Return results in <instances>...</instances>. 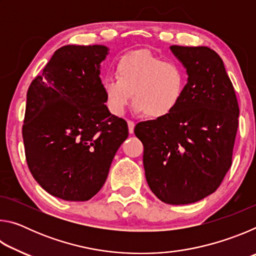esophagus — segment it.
I'll return each mask as SVG.
<instances>
[{"label":"esophagus","mask_w":256,"mask_h":256,"mask_svg":"<svg viewBox=\"0 0 256 256\" xmlns=\"http://www.w3.org/2000/svg\"><path fill=\"white\" fill-rule=\"evenodd\" d=\"M128 132L130 134H133L134 132V126H136V124L132 120H128Z\"/></svg>","instance_id":"obj_1"}]
</instances>
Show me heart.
<instances>
[{
    "instance_id": "1",
    "label": "heart",
    "mask_w": 256,
    "mask_h": 256,
    "mask_svg": "<svg viewBox=\"0 0 256 256\" xmlns=\"http://www.w3.org/2000/svg\"><path fill=\"white\" fill-rule=\"evenodd\" d=\"M186 71L176 62H164L146 50L123 55L116 66V78L102 82L110 110L120 116L133 99L138 112L146 118H167L180 105L186 84Z\"/></svg>"
}]
</instances>
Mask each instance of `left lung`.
<instances>
[{
    "instance_id": "left-lung-1",
    "label": "left lung",
    "mask_w": 256,
    "mask_h": 256,
    "mask_svg": "<svg viewBox=\"0 0 256 256\" xmlns=\"http://www.w3.org/2000/svg\"><path fill=\"white\" fill-rule=\"evenodd\" d=\"M188 84L180 105L167 118L138 123L146 178L168 204H190L210 196L232 166L238 128L235 90L224 62L206 46H170Z\"/></svg>"
}]
</instances>
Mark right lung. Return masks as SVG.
Returning a JSON list of instances; mask_svg holds the SVG:
<instances>
[{
  "label": "right lung",
  "instance_id": "right-lung-1",
  "mask_svg": "<svg viewBox=\"0 0 256 256\" xmlns=\"http://www.w3.org/2000/svg\"><path fill=\"white\" fill-rule=\"evenodd\" d=\"M104 45L58 48L30 84L22 126L26 159L46 192L88 201L105 184L128 123L110 114L100 79Z\"/></svg>",
  "mask_w": 256,
  "mask_h": 256
}]
</instances>
